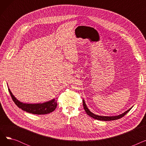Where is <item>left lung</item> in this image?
Returning a JSON list of instances; mask_svg holds the SVG:
<instances>
[{"label":"left lung","instance_id":"8db88e82","mask_svg":"<svg viewBox=\"0 0 146 146\" xmlns=\"http://www.w3.org/2000/svg\"><path fill=\"white\" fill-rule=\"evenodd\" d=\"M83 108L85 111H86V112L87 113V114L88 115H89L90 117H91L92 118H95L96 119L98 120H101V121H112V120H115V119H119L122 117H123L125 114H127V113H128L130 110H131V108L129 109L128 110H127V111H125V112L122 113V114L119 115L117 116H111V117H108V116H100V115H98L94 114V113H92V112H90L89 111V110L87 108L86 105L85 104V101L83 99Z\"/></svg>","mask_w":146,"mask_h":146}]
</instances>
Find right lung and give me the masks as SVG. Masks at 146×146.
Listing matches in <instances>:
<instances>
[{
  "mask_svg": "<svg viewBox=\"0 0 146 146\" xmlns=\"http://www.w3.org/2000/svg\"><path fill=\"white\" fill-rule=\"evenodd\" d=\"M8 90L12 97V100L15 102V104H16L19 108L28 113L37 115L47 114L54 111L57 107V98L52 99V100L50 101L44 102L42 104H24L19 101L18 99L13 95L9 88H8Z\"/></svg>",
  "mask_w": 146,
  "mask_h": 146,
  "instance_id": "add662e5",
  "label": "right lung"
}]
</instances>
